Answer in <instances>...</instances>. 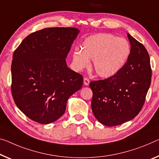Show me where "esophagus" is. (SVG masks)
<instances>
[{"label":"esophagus","mask_w":159,"mask_h":159,"mask_svg":"<svg viewBox=\"0 0 159 159\" xmlns=\"http://www.w3.org/2000/svg\"><path fill=\"white\" fill-rule=\"evenodd\" d=\"M89 84V80L87 79V78H84V84L85 86H88Z\"/></svg>","instance_id":"34e87169"}]
</instances>
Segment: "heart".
Segmentation results:
<instances>
[{
  "instance_id": "1",
  "label": "heart",
  "mask_w": 159,
  "mask_h": 159,
  "mask_svg": "<svg viewBox=\"0 0 159 159\" xmlns=\"http://www.w3.org/2000/svg\"><path fill=\"white\" fill-rule=\"evenodd\" d=\"M131 52V46L125 38L109 33H97L83 41L80 49L72 55V67L81 71L93 60V68L98 76L113 77L126 65Z\"/></svg>"
}]
</instances>
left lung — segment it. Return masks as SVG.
<instances>
[{
	"label": "left lung",
	"mask_w": 159,
	"mask_h": 159,
	"mask_svg": "<svg viewBox=\"0 0 159 159\" xmlns=\"http://www.w3.org/2000/svg\"><path fill=\"white\" fill-rule=\"evenodd\" d=\"M127 36L131 52L126 65L113 77L90 82L92 109L105 126L120 125L133 119L144 104L151 82L150 57L144 46Z\"/></svg>",
	"instance_id": "1"
}]
</instances>
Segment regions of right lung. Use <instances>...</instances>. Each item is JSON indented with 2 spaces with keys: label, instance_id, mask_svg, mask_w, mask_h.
<instances>
[{
  "label": "right lung",
  "instance_id": "obj_1",
  "mask_svg": "<svg viewBox=\"0 0 159 159\" xmlns=\"http://www.w3.org/2000/svg\"><path fill=\"white\" fill-rule=\"evenodd\" d=\"M80 30L45 28L22 41L11 65L12 95L18 108L33 121L48 124L64 114L70 96L83 78L65 59Z\"/></svg>",
  "mask_w": 159,
  "mask_h": 159
}]
</instances>
